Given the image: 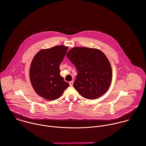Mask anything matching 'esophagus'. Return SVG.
Listing matches in <instances>:
<instances>
[{
  "label": "esophagus",
  "instance_id": "1",
  "mask_svg": "<svg viewBox=\"0 0 146 146\" xmlns=\"http://www.w3.org/2000/svg\"><path fill=\"white\" fill-rule=\"evenodd\" d=\"M73 83H74V82H73V81H71V82H69V84H70V86H72Z\"/></svg>",
  "mask_w": 146,
  "mask_h": 146
}]
</instances>
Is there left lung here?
Instances as JSON below:
<instances>
[{
  "label": "left lung",
  "instance_id": "8db88e82",
  "mask_svg": "<svg viewBox=\"0 0 146 146\" xmlns=\"http://www.w3.org/2000/svg\"><path fill=\"white\" fill-rule=\"evenodd\" d=\"M67 57L77 69L74 88L85 98L94 100L107 91L112 80V68L108 58L100 50L75 47Z\"/></svg>",
  "mask_w": 146,
  "mask_h": 146
}]
</instances>
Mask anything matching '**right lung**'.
Here are the masks:
<instances>
[{
  "mask_svg": "<svg viewBox=\"0 0 146 146\" xmlns=\"http://www.w3.org/2000/svg\"><path fill=\"white\" fill-rule=\"evenodd\" d=\"M68 47L55 46L44 49L34 56L30 67V79L36 93L45 100L53 101L62 95L69 84L60 75V64Z\"/></svg>",
  "mask_w": 146,
  "mask_h": 146,
  "instance_id": "1",
  "label": "right lung"
}]
</instances>
